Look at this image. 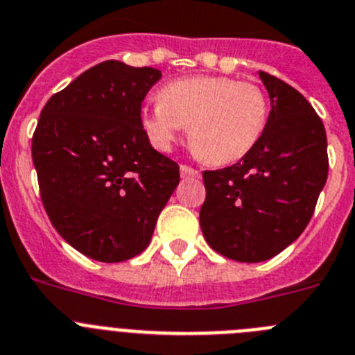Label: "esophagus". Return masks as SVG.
I'll return each mask as SVG.
<instances>
[{
	"mask_svg": "<svg viewBox=\"0 0 355 355\" xmlns=\"http://www.w3.org/2000/svg\"><path fill=\"white\" fill-rule=\"evenodd\" d=\"M180 175L184 178H198L200 177V171L195 168H191V166L187 164H182L180 166Z\"/></svg>",
	"mask_w": 355,
	"mask_h": 355,
	"instance_id": "34e87169",
	"label": "esophagus"
}]
</instances>
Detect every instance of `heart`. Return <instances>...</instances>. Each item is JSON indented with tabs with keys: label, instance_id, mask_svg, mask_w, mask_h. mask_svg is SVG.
Instances as JSON below:
<instances>
[{
	"label": "heart",
	"instance_id": "heart-1",
	"mask_svg": "<svg viewBox=\"0 0 355 355\" xmlns=\"http://www.w3.org/2000/svg\"><path fill=\"white\" fill-rule=\"evenodd\" d=\"M270 116L263 87L230 76L173 80L141 114V126L159 150H168L189 125V143L203 160L223 166L243 159L261 139Z\"/></svg>",
	"mask_w": 355,
	"mask_h": 355
}]
</instances>
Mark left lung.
<instances>
[{"instance_id": "left-lung-1", "label": "left lung", "mask_w": 355, "mask_h": 355, "mask_svg": "<svg viewBox=\"0 0 355 355\" xmlns=\"http://www.w3.org/2000/svg\"><path fill=\"white\" fill-rule=\"evenodd\" d=\"M271 98L261 139L239 162L203 171L200 227L212 250L261 263L291 245L309 223L329 175L325 126L313 105L259 71Z\"/></svg>"}]
</instances>
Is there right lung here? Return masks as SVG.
I'll return each mask as SVG.
<instances>
[{
  "instance_id": "obj_1",
  "label": "right lung",
  "mask_w": 355,
  "mask_h": 355,
  "mask_svg": "<svg viewBox=\"0 0 355 355\" xmlns=\"http://www.w3.org/2000/svg\"><path fill=\"white\" fill-rule=\"evenodd\" d=\"M162 76L107 60L49 98L32 159L49 221L73 248L101 263L139 255L180 182L175 160L153 150L141 103Z\"/></svg>"
}]
</instances>
